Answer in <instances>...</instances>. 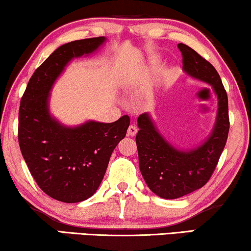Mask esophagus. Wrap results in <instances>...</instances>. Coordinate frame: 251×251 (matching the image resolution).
<instances>
[{
	"mask_svg": "<svg viewBox=\"0 0 251 251\" xmlns=\"http://www.w3.org/2000/svg\"><path fill=\"white\" fill-rule=\"evenodd\" d=\"M137 131H138V129H137L136 126H133V125L129 126V128H128V136H131V137L136 136Z\"/></svg>",
	"mask_w": 251,
	"mask_h": 251,
	"instance_id": "34e87169",
	"label": "esophagus"
}]
</instances>
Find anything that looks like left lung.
Returning a JSON list of instances; mask_svg holds the SVG:
<instances>
[{
    "label": "left lung",
    "instance_id": "left-lung-1",
    "mask_svg": "<svg viewBox=\"0 0 251 251\" xmlns=\"http://www.w3.org/2000/svg\"><path fill=\"white\" fill-rule=\"evenodd\" d=\"M183 70L190 76L210 84L218 99L211 135L193 150L180 151L161 136L149 115L140 114L136 136L139 169L147 186L157 197L178 199L204 186L224 150L229 130L228 100L221 76L212 65L186 44L179 43Z\"/></svg>",
    "mask_w": 251,
    "mask_h": 251
}]
</instances>
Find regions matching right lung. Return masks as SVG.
Listing matches in <instances>:
<instances>
[{
  "label": "right lung",
  "mask_w": 251,
  "mask_h": 251,
  "mask_svg": "<svg viewBox=\"0 0 251 251\" xmlns=\"http://www.w3.org/2000/svg\"><path fill=\"white\" fill-rule=\"evenodd\" d=\"M105 41L100 36L60 46L36 68L20 101L18 140L24 160L41 190L66 203L96 193L130 125L123 115L112 123L87 121L71 128L49 112L50 91L67 64L95 52Z\"/></svg>",
  "instance_id": "right-lung-1"
}]
</instances>
